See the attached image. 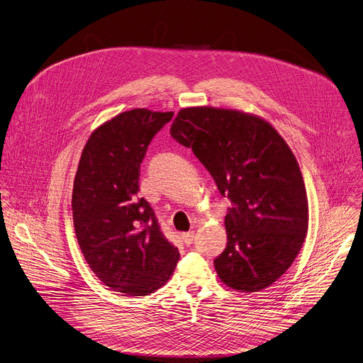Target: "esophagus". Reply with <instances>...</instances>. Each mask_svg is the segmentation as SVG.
Masks as SVG:
<instances>
[{"instance_id":"1","label":"esophagus","mask_w":363,"mask_h":363,"mask_svg":"<svg viewBox=\"0 0 363 363\" xmlns=\"http://www.w3.org/2000/svg\"><path fill=\"white\" fill-rule=\"evenodd\" d=\"M194 236H195L194 232L182 233V242H184L186 246H189V245H192V242H194Z\"/></svg>"}]
</instances>
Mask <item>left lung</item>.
I'll use <instances>...</instances> for the list:
<instances>
[{
    "label": "left lung",
    "mask_w": 363,
    "mask_h": 363,
    "mask_svg": "<svg viewBox=\"0 0 363 363\" xmlns=\"http://www.w3.org/2000/svg\"><path fill=\"white\" fill-rule=\"evenodd\" d=\"M171 136L194 155L227 195V246L214 259L220 279L255 292L274 284L298 255L308 203L298 163L265 120L235 110L184 108Z\"/></svg>",
    "instance_id": "1"
}]
</instances>
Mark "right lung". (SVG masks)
<instances>
[{"mask_svg": "<svg viewBox=\"0 0 363 363\" xmlns=\"http://www.w3.org/2000/svg\"><path fill=\"white\" fill-rule=\"evenodd\" d=\"M172 117L145 108L116 116L91 135L75 175L72 213L79 247L92 272L123 294L156 291L179 260L178 247L139 196L147 147Z\"/></svg>", "mask_w": 363, "mask_h": 363, "instance_id": "add662e5", "label": "right lung"}]
</instances>
